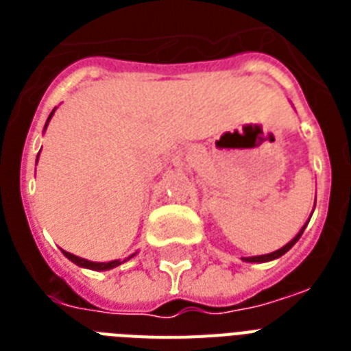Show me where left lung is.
<instances>
[{"label":"left lung","instance_id":"obj_1","mask_svg":"<svg viewBox=\"0 0 351 351\" xmlns=\"http://www.w3.org/2000/svg\"><path fill=\"white\" fill-rule=\"evenodd\" d=\"M304 228H306V226H304ZM304 228H302V230H300V233L297 234V237H295V239L291 240V242H288V244L284 245V247H280V250L273 251V253H267V255L247 256V258H244V261H245V262H267V261H273V258H278V256H282L284 253H286V251H288V250H291V245H293L295 242H297V240L300 239V234L304 233Z\"/></svg>","mask_w":351,"mask_h":351}]
</instances>
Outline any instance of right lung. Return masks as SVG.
Wrapping results in <instances>:
<instances>
[{"instance_id":"1","label":"right lung","mask_w":351,"mask_h":351,"mask_svg":"<svg viewBox=\"0 0 351 351\" xmlns=\"http://www.w3.org/2000/svg\"><path fill=\"white\" fill-rule=\"evenodd\" d=\"M52 114H54V111L51 112V117H49V120H51V118H52ZM49 120H47V123H49ZM63 255L67 256L69 261H73L74 264H78V266L89 267V269H98V271H101V269H111V267H114V266H118V264H120V261H112V262H90V261H85V258H80V256L73 255V253H69V251H63Z\"/></svg>"}]
</instances>
